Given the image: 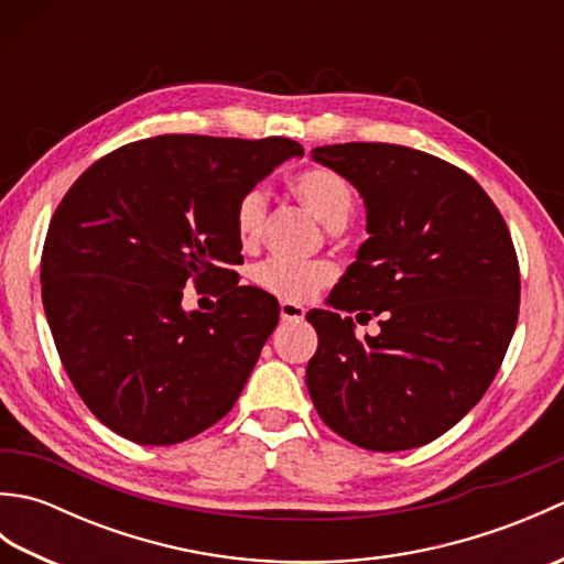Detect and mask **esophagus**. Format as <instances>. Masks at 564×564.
I'll return each mask as SVG.
<instances>
[{"label":"esophagus","instance_id":"34e87169","mask_svg":"<svg viewBox=\"0 0 564 564\" xmlns=\"http://www.w3.org/2000/svg\"><path fill=\"white\" fill-rule=\"evenodd\" d=\"M305 317V307L295 303H281V319L283 322H301Z\"/></svg>","mask_w":564,"mask_h":564}]
</instances>
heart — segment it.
Instances as JSON below:
<instances>
[{"label":"heart","mask_w":564,"mask_h":564,"mask_svg":"<svg viewBox=\"0 0 564 564\" xmlns=\"http://www.w3.org/2000/svg\"><path fill=\"white\" fill-rule=\"evenodd\" d=\"M293 194L313 210L322 223L329 227H339L349 218L356 203V191L349 178L325 164H313L295 172L289 182ZM269 196L261 186L245 191L235 206V232L245 247L259 242L263 220H267ZM334 267L327 261L293 263L285 259H269L259 263L251 273L261 291L279 297L285 303H305L319 289L334 281Z\"/></svg>","instance_id":"obj_1"}]
</instances>
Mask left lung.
<instances>
[{"mask_svg": "<svg viewBox=\"0 0 564 564\" xmlns=\"http://www.w3.org/2000/svg\"><path fill=\"white\" fill-rule=\"evenodd\" d=\"M313 160L358 188L370 232L329 305L378 315L380 334L358 339L351 317L310 310V398L356 446H424L482 400L505 361L521 301L509 227L470 174L429 152L344 142Z\"/></svg>", "mask_w": 564, "mask_h": 564, "instance_id": "1", "label": "left lung"}]
</instances>
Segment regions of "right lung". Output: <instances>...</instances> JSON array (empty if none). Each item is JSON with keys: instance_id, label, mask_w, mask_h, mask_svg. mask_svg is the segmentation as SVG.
<instances>
[{"instance_id": "obj_1", "label": "right lung", "mask_w": 564, "mask_h": 564, "mask_svg": "<svg viewBox=\"0 0 564 564\" xmlns=\"http://www.w3.org/2000/svg\"><path fill=\"white\" fill-rule=\"evenodd\" d=\"M303 148L289 138L158 135L94 162L47 227L41 283L72 386L101 424L172 446L232 410L279 303L230 269L235 206ZM188 282L219 295L181 307Z\"/></svg>"}]
</instances>
